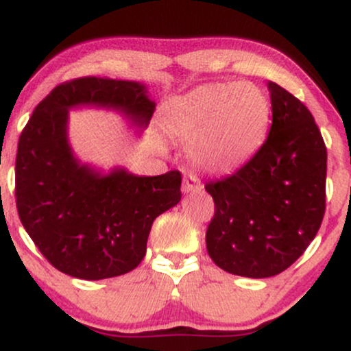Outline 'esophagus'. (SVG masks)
<instances>
[{
	"instance_id": "obj_1",
	"label": "esophagus",
	"mask_w": 351,
	"mask_h": 351,
	"mask_svg": "<svg viewBox=\"0 0 351 351\" xmlns=\"http://www.w3.org/2000/svg\"><path fill=\"white\" fill-rule=\"evenodd\" d=\"M203 188V184H201V181L198 176L195 175H188L183 178V191L184 193H195V191H199V189Z\"/></svg>"
}]
</instances>
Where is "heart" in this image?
I'll return each instance as SVG.
<instances>
[{"label":"heart","instance_id":"b5f03b06","mask_svg":"<svg viewBox=\"0 0 351 351\" xmlns=\"http://www.w3.org/2000/svg\"><path fill=\"white\" fill-rule=\"evenodd\" d=\"M271 104L251 82L206 84L171 100L168 122L195 140L193 158L213 171H229L252 155L267 134Z\"/></svg>","mask_w":351,"mask_h":351}]
</instances>
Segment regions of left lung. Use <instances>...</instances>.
Wrapping results in <instances>:
<instances>
[{
  "label": "left lung",
  "mask_w": 351,
  "mask_h": 351,
  "mask_svg": "<svg viewBox=\"0 0 351 351\" xmlns=\"http://www.w3.org/2000/svg\"><path fill=\"white\" fill-rule=\"evenodd\" d=\"M272 125L256 155L232 175L208 183L215 216L206 249L217 267L264 279L305 252L325 215L327 147L312 114L269 82Z\"/></svg>",
  "instance_id": "8db88e82"
}]
</instances>
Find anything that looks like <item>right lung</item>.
Returning a JSON list of instances; mask_svg holds the SVG:
<instances>
[{
    "label": "right lung",
    "instance_id": "right-lung-1",
    "mask_svg": "<svg viewBox=\"0 0 351 351\" xmlns=\"http://www.w3.org/2000/svg\"><path fill=\"white\" fill-rule=\"evenodd\" d=\"M97 106L147 127L155 102L130 80L79 77L34 108L16 155V208L36 247L60 272L84 280L127 274L142 263L153 221L181 199V173L100 175L67 143V110Z\"/></svg>",
    "mask_w": 351,
    "mask_h": 351
}]
</instances>
